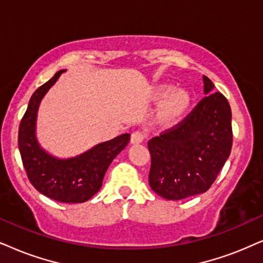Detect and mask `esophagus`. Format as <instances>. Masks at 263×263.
I'll use <instances>...</instances> for the list:
<instances>
[{
	"label": "esophagus",
	"instance_id": "esophagus-1",
	"mask_svg": "<svg viewBox=\"0 0 263 263\" xmlns=\"http://www.w3.org/2000/svg\"><path fill=\"white\" fill-rule=\"evenodd\" d=\"M147 135H145L144 131H141V129H136L134 134L131 135V143L132 144H136V143H141L145 139Z\"/></svg>",
	"mask_w": 263,
	"mask_h": 263
}]
</instances>
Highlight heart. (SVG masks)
Masks as SVG:
<instances>
[{
    "mask_svg": "<svg viewBox=\"0 0 263 263\" xmlns=\"http://www.w3.org/2000/svg\"><path fill=\"white\" fill-rule=\"evenodd\" d=\"M171 87H164L159 91V97L164 98L171 93ZM189 104V96L185 91H177L172 93L164 105V115L167 119H174L181 115Z\"/></svg>",
    "mask_w": 263,
    "mask_h": 263,
    "instance_id": "1",
    "label": "heart"
}]
</instances>
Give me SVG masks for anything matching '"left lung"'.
<instances>
[{
	"mask_svg": "<svg viewBox=\"0 0 263 263\" xmlns=\"http://www.w3.org/2000/svg\"><path fill=\"white\" fill-rule=\"evenodd\" d=\"M205 93L214 88L204 76ZM232 111L220 92L201 99L183 120L148 142L149 185L167 200H181L211 187L231 154Z\"/></svg>",
	"mask_w": 263,
	"mask_h": 263,
	"instance_id": "left-lung-1",
	"label": "left lung"
}]
</instances>
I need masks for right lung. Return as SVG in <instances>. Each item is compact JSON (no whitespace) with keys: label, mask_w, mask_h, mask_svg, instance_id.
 <instances>
[{"label":"right lung","mask_w":263,"mask_h":263,"mask_svg":"<svg viewBox=\"0 0 263 263\" xmlns=\"http://www.w3.org/2000/svg\"><path fill=\"white\" fill-rule=\"evenodd\" d=\"M65 70L36 89L19 125L18 145L30 183L46 197L59 202H85L102 187L110 162L129 142V134L101 143L91 151L68 160L53 158L39 147L35 138L36 114L46 92Z\"/></svg>","instance_id":"right-lung-1"}]
</instances>
